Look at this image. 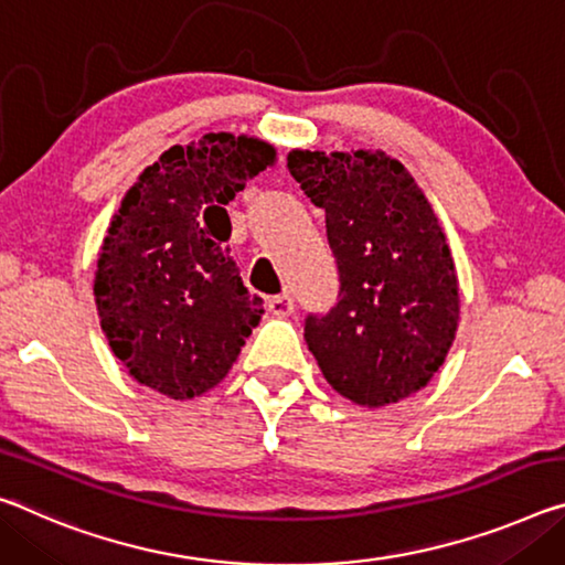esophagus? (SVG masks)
I'll list each match as a JSON object with an SVG mask.
<instances>
[{
  "mask_svg": "<svg viewBox=\"0 0 565 565\" xmlns=\"http://www.w3.org/2000/svg\"><path fill=\"white\" fill-rule=\"evenodd\" d=\"M268 311H271V315H274V317H279V319L289 317L291 311H294V297H291L289 291L276 294V297L268 299Z\"/></svg>",
  "mask_w": 565,
  "mask_h": 565,
  "instance_id": "34e87169",
  "label": "esophagus"
}]
</instances>
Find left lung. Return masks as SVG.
Listing matches in <instances>:
<instances>
[{
	"instance_id": "1",
	"label": "left lung",
	"mask_w": 565,
	"mask_h": 565,
	"mask_svg": "<svg viewBox=\"0 0 565 565\" xmlns=\"http://www.w3.org/2000/svg\"><path fill=\"white\" fill-rule=\"evenodd\" d=\"M289 173L327 213L339 297L309 315L303 339L324 380L377 409L440 370L460 319L458 271L423 188L382 150H291Z\"/></svg>"
}]
</instances>
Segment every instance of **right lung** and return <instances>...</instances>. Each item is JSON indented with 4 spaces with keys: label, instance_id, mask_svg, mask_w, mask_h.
<instances>
[{
    "label": "right lung",
    "instance_id": "1",
    "mask_svg": "<svg viewBox=\"0 0 565 565\" xmlns=\"http://www.w3.org/2000/svg\"><path fill=\"white\" fill-rule=\"evenodd\" d=\"M274 160L264 140L209 132L168 148L125 193L97 254L95 303L132 380L193 399L234 366L264 309L223 246L226 205Z\"/></svg>",
    "mask_w": 565,
    "mask_h": 565
}]
</instances>
